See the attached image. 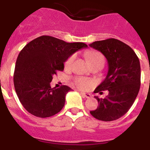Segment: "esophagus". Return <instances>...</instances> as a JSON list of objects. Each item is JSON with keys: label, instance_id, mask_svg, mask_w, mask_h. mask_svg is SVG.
<instances>
[{"label": "esophagus", "instance_id": "esophagus-1", "mask_svg": "<svg viewBox=\"0 0 150 150\" xmlns=\"http://www.w3.org/2000/svg\"><path fill=\"white\" fill-rule=\"evenodd\" d=\"M82 93V96H83V97L87 98V99H90V98H91V96H92L91 93H88L82 92V93Z\"/></svg>", "mask_w": 150, "mask_h": 150}]
</instances>
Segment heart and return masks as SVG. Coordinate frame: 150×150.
<instances>
[{"label":"heart","mask_w":150,"mask_h":150,"mask_svg":"<svg viewBox=\"0 0 150 150\" xmlns=\"http://www.w3.org/2000/svg\"><path fill=\"white\" fill-rule=\"evenodd\" d=\"M87 56H88V59H89L90 62H91V65H93V64L95 63H97V62H102V63H105L104 57L100 53L97 52V51H89V52L87 54ZM75 58H76V54H71V56L67 59V60L65 61V68H70V67L72 65ZM75 84H76V86H77L78 88H80V89L85 90L88 89L90 86H91V85L93 84V82L92 80H90V79H85V78L79 77L76 78V79H75Z\"/></svg>","instance_id":"heart-1"}]
</instances>
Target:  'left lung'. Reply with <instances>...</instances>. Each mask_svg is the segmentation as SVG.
<instances>
[{"label":"left lung","instance_id":"1","mask_svg":"<svg viewBox=\"0 0 150 150\" xmlns=\"http://www.w3.org/2000/svg\"><path fill=\"white\" fill-rule=\"evenodd\" d=\"M89 45L102 52L108 62L106 78L94 93L109 91L105 99L95 96L99 105L90 112L104 122L116 120L129 110L136 99L141 85L140 62L135 51L119 40L110 38Z\"/></svg>","mask_w":150,"mask_h":150}]
</instances>
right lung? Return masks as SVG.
Returning a JSON list of instances; mask_svg holds the SVG:
<instances>
[{"label":"right lung","instance_id":"1","mask_svg":"<svg viewBox=\"0 0 150 150\" xmlns=\"http://www.w3.org/2000/svg\"><path fill=\"white\" fill-rule=\"evenodd\" d=\"M83 42H66L54 37H39L21 51L15 65L14 85L25 110L40 118L59 112L71 88L62 85L51 88L53 75L64 70V62L78 50L87 48Z\"/></svg>","mask_w":150,"mask_h":150}]
</instances>
